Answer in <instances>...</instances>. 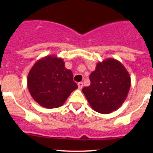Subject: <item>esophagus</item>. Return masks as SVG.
I'll return each mask as SVG.
<instances>
[{
  "label": "esophagus",
  "instance_id": "esophagus-1",
  "mask_svg": "<svg viewBox=\"0 0 153 153\" xmlns=\"http://www.w3.org/2000/svg\"><path fill=\"white\" fill-rule=\"evenodd\" d=\"M78 85V88L79 89V90H81V89L83 88V83H82V82H79V83H77Z\"/></svg>",
  "mask_w": 153,
  "mask_h": 153
}]
</instances>
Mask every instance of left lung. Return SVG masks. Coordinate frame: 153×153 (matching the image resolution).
I'll return each mask as SVG.
<instances>
[{
    "label": "left lung",
    "mask_w": 153,
    "mask_h": 153,
    "mask_svg": "<svg viewBox=\"0 0 153 153\" xmlns=\"http://www.w3.org/2000/svg\"><path fill=\"white\" fill-rule=\"evenodd\" d=\"M90 79V85L82 91L96 112L108 114L122 106L129 91L131 79L119 60L106 58L99 62Z\"/></svg>",
    "instance_id": "left-lung-1"
}]
</instances>
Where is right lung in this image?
I'll return each instance as SVG.
<instances>
[{
  "label": "right lung",
  "instance_id": "right-lung-1",
  "mask_svg": "<svg viewBox=\"0 0 153 153\" xmlns=\"http://www.w3.org/2000/svg\"><path fill=\"white\" fill-rule=\"evenodd\" d=\"M27 87L31 97L43 107L61 106L70 93L78 88L73 73L63 59L49 55L38 60L29 71Z\"/></svg>",
  "mask_w": 153,
  "mask_h": 153
}]
</instances>
